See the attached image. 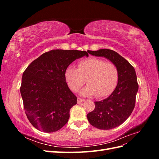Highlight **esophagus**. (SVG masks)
I'll return each instance as SVG.
<instances>
[{
  "instance_id": "obj_1",
  "label": "esophagus",
  "mask_w": 159,
  "mask_h": 159,
  "mask_svg": "<svg viewBox=\"0 0 159 159\" xmlns=\"http://www.w3.org/2000/svg\"><path fill=\"white\" fill-rule=\"evenodd\" d=\"M83 102H84V99H81V98H78V99H77V102H78V103H80Z\"/></svg>"
}]
</instances>
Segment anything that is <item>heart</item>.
<instances>
[{
  "label": "heart",
  "instance_id": "heart-1",
  "mask_svg": "<svg viewBox=\"0 0 159 159\" xmlns=\"http://www.w3.org/2000/svg\"><path fill=\"white\" fill-rule=\"evenodd\" d=\"M78 67L77 69L70 65L65 71L66 83L71 91H78L85 83V80L88 85L81 90L83 95L105 98L116 88L119 73L117 66L112 62L89 57L80 61Z\"/></svg>",
  "mask_w": 159,
  "mask_h": 159
}]
</instances>
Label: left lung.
Returning a JSON list of instances; mask_svg holds the SVG:
<instances>
[{
  "mask_svg": "<svg viewBox=\"0 0 159 159\" xmlns=\"http://www.w3.org/2000/svg\"><path fill=\"white\" fill-rule=\"evenodd\" d=\"M95 56H102L117 66L119 77L117 87L109 97L95 102V109L87 115L91 125L103 130H109L121 125L131 115L135 105L139 89L137 75L133 66L109 49L88 51Z\"/></svg>",
  "mask_w": 159,
  "mask_h": 159,
  "instance_id": "left-lung-1",
  "label": "left lung"
}]
</instances>
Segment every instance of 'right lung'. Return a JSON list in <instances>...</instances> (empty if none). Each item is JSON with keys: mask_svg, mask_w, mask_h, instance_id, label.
Wrapping results in <instances>:
<instances>
[{"mask_svg": "<svg viewBox=\"0 0 159 159\" xmlns=\"http://www.w3.org/2000/svg\"><path fill=\"white\" fill-rule=\"evenodd\" d=\"M88 52L52 50L34 60L24 71L20 86L24 108L33 127L40 131H58L68 121L76 96L65 79L66 69Z\"/></svg>", "mask_w": 159, "mask_h": 159, "instance_id": "right-lung-1", "label": "right lung"}]
</instances>
